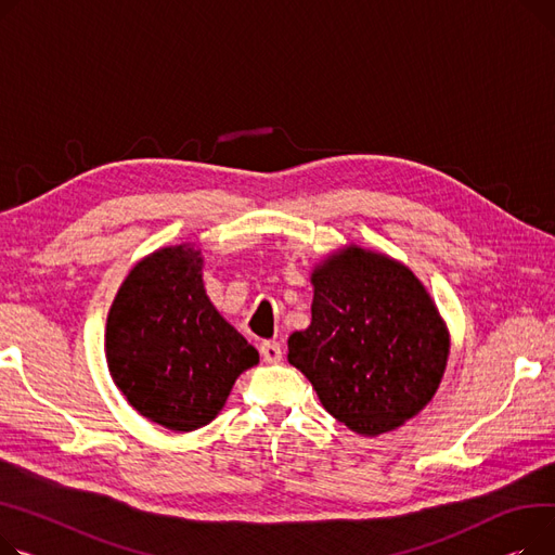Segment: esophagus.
Here are the masks:
<instances>
[{
	"instance_id": "1",
	"label": "esophagus",
	"mask_w": 555,
	"mask_h": 555,
	"mask_svg": "<svg viewBox=\"0 0 555 555\" xmlns=\"http://www.w3.org/2000/svg\"><path fill=\"white\" fill-rule=\"evenodd\" d=\"M259 353H262L264 363H280L282 361V345L275 340H264L259 345Z\"/></svg>"
}]
</instances>
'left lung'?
I'll return each instance as SVG.
<instances>
[{
	"label": "left lung",
	"mask_w": 555,
	"mask_h": 555,
	"mask_svg": "<svg viewBox=\"0 0 555 555\" xmlns=\"http://www.w3.org/2000/svg\"><path fill=\"white\" fill-rule=\"evenodd\" d=\"M311 284V324L288 336V363L349 430H397L433 401L448 365L430 293L399 259L356 244L320 259Z\"/></svg>",
	"instance_id": "obj_1"
}]
</instances>
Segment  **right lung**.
I'll return each mask as SVG.
<instances>
[{"label":"right lung","instance_id":"obj_1","mask_svg":"<svg viewBox=\"0 0 555 555\" xmlns=\"http://www.w3.org/2000/svg\"><path fill=\"white\" fill-rule=\"evenodd\" d=\"M202 269L192 244L158 248L127 273L107 313L116 387L141 416L175 433L208 426L237 376L259 363L206 296Z\"/></svg>","mask_w":555,"mask_h":555}]
</instances>
